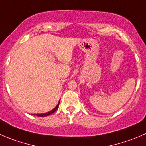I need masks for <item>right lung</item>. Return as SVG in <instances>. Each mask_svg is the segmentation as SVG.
<instances>
[{
	"instance_id": "1",
	"label": "right lung",
	"mask_w": 146,
	"mask_h": 146,
	"mask_svg": "<svg viewBox=\"0 0 146 146\" xmlns=\"http://www.w3.org/2000/svg\"><path fill=\"white\" fill-rule=\"evenodd\" d=\"M59 103H60V101L58 102V103L57 106H56V108H53V110H52V111H49L48 113H43V114H36V115H37V116H40V117H44V116H47V115H50V114L56 112V110H57V109L58 108ZM34 115H35V114H34Z\"/></svg>"
}]
</instances>
